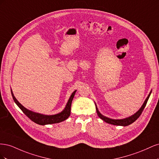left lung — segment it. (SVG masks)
Returning a JSON list of instances; mask_svg holds the SVG:
<instances>
[{"label": "left lung", "mask_w": 159, "mask_h": 159, "mask_svg": "<svg viewBox=\"0 0 159 159\" xmlns=\"http://www.w3.org/2000/svg\"><path fill=\"white\" fill-rule=\"evenodd\" d=\"M151 92H152V90L150 91V93H149V94L148 95L147 98H146V99L145 100V102H144L143 104L142 105L141 107L135 113L133 114V115H131V116H130L129 117L121 119H113L109 118L107 117H105L99 111V110L97 107V105H96V103H95L96 111H97V113L98 115V116L99 117V118H101L103 120V121H104L105 122H106L107 123L113 125H119V126H123V127L128 126V125H131V123H133V122L135 121L139 117V116H140V115H141L143 109H145V107L146 106L147 101H148L149 97H150Z\"/></svg>", "instance_id": "left-lung-1"}]
</instances>
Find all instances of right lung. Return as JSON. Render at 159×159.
Returning a JSON list of instances; mask_svg holds the SVG:
<instances>
[{
  "label": "right lung",
  "instance_id": "right-lung-1",
  "mask_svg": "<svg viewBox=\"0 0 159 159\" xmlns=\"http://www.w3.org/2000/svg\"><path fill=\"white\" fill-rule=\"evenodd\" d=\"M11 94L12 96V98L14 99V102H15V103L18 105V107L22 111V112L25 113L28 118H30L32 121L38 125H45L60 123L61 121H65L66 119H67L69 117V116L70 115V112H71V102L77 90H75L74 92L71 93L68 101V103H67L65 108L64 109L63 111H62L57 114L51 115L36 113V112L32 111L26 109V107H24L21 103H19L18 101L16 99L15 97H14L12 89H11Z\"/></svg>",
  "mask_w": 159,
  "mask_h": 159
}]
</instances>
